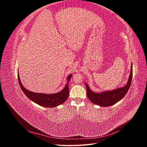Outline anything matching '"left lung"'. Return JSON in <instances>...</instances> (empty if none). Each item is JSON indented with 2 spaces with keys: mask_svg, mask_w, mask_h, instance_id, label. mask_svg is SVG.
<instances>
[{
  "mask_svg": "<svg viewBox=\"0 0 147 147\" xmlns=\"http://www.w3.org/2000/svg\"><path fill=\"white\" fill-rule=\"evenodd\" d=\"M132 78V65H131V74L129 75L128 81L124 86L119 88L116 90L102 91L100 92H96L91 91L88 84L84 83L86 88L87 96L89 100L93 104L101 107H109L115 104L121 100L126 94L129 89L130 88Z\"/></svg>",
  "mask_w": 147,
  "mask_h": 147,
  "instance_id": "left-lung-1",
  "label": "left lung"
}]
</instances>
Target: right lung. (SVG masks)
<instances>
[{"label":"right lung","mask_w":147,"mask_h":147,"mask_svg":"<svg viewBox=\"0 0 147 147\" xmlns=\"http://www.w3.org/2000/svg\"><path fill=\"white\" fill-rule=\"evenodd\" d=\"M72 76V74H70L67 78V83H66L65 87L62 91L55 93V94H43V93H36L30 91L23 86L20 78L19 74H18V79L20 86L22 91L24 93L29 99L33 101L35 103L38 104L45 107H55L61 104H63L64 102L68 99L69 95V82Z\"/></svg>","instance_id":"1"}]
</instances>
